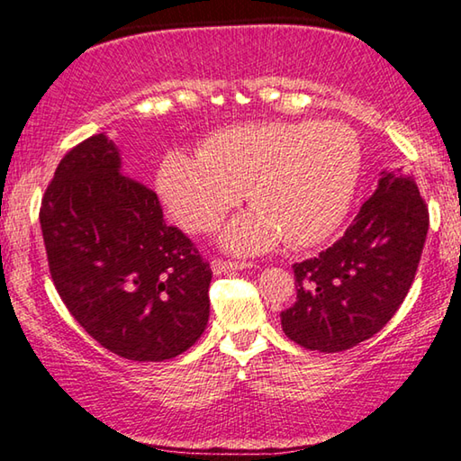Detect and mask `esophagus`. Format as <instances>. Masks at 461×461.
I'll list each match as a JSON object with an SVG mask.
<instances>
[{
	"mask_svg": "<svg viewBox=\"0 0 461 461\" xmlns=\"http://www.w3.org/2000/svg\"><path fill=\"white\" fill-rule=\"evenodd\" d=\"M252 264L248 262H231V260H213L212 262V270L213 275H223V272H233V270H244L249 268Z\"/></svg>",
	"mask_w": 461,
	"mask_h": 461,
	"instance_id": "34e87169",
	"label": "esophagus"
}]
</instances>
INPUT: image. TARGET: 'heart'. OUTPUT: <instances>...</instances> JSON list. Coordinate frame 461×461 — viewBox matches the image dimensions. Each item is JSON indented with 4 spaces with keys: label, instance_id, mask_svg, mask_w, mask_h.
<instances>
[{
    "label": "heart",
    "instance_id": "1",
    "mask_svg": "<svg viewBox=\"0 0 461 461\" xmlns=\"http://www.w3.org/2000/svg\"><path fill=\"white\" fill-rule=\"evenodd\" d=\"M362 148L341 122H248L213 131L199 154L173 150L156 173L162 203L189 231L220 223L248 193L256 205L221 233L256 254L286 240L315 246L338 230L357 189Z\"/></svg>",
    "mask_w": 461,
    "mask_h": 461
}]
</instances>
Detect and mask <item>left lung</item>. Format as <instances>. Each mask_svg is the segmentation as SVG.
Segmentation results:
<instances>
[{
    "label": "left lung",
    "mask_w": 461,
    "mask_h": 461,
    "mask_svg": "<svg viewBox=\"0 0 461 461\" xmlns=\"http://www.w3.org/2000/svg\"><path fill=\"white\" fill-rule=\"evenodd\" d=\"M346 233L317 258L296 262V301L280 313L288 339L343 352L378 333L402 305L423 254L429 212L412 176L380 173Z\"/></svg>",
    "instance_id": "obj_1"
}]
</instances>
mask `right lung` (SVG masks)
<instances>
[{"mask_svg": "<svg viewBox=\"0 0 461 461\" xmlns=\"http://www.w3.org/2000/svg\"><path fill=\"white\" fill-rule=\"evenodd\" d=\"M41 228L62 303L109 352L162 362L205 331L212 268L167 225L156 193L122 173L118 146L105 134L60 160Z\"/></svg>", "mask_w": 461, "mask_h": 461, "instance_id": "1", "label": "right lung"}]
</instances>
